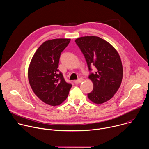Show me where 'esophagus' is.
Listing matches in <instances>:
<instances>
[{
	"mask_svg": "<svg viewBox=\"0 0 149 149\" xmlns=\"http://www.w3.org/2000/svg\"><path fill=\"white\" fill-rule=\"evenodd\" d=\"M82 81H83V78H79L78 79H77V80H75V81H74V82H75V84H79V83L81 82Z\"/></svg>",
	"mask_w": 149,
	"mask_h": 149,
	"instance_id": "1",
	"label": "esophagus"
}]
</instances>
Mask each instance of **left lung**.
Masks as SVG:
<instances>
[{"mask_svg": "<svg viewBox=\"0 0 149 149\" xmlns=\"http://www.w3.org/2000/svg\"><path fill=\"white\" fill-rule=\"evenodd\" d=\"M75 42L86 58L89 71H92V66L97 69L89 75L94 87L88 94V98L95 104L110 100L118 90L123 78L122 63L117 51L98 36L81 37Z\"/></svg>", "mask_w": 149, "mask_h": 149, "instance_id": "left-lung-1", "label": "left lung"}]
</instances>
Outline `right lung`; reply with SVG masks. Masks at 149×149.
Returning <instances> with one entry per match:
<instances>
[{
  "instance_id": "1",
  "label": "right lung",
  "mask_w": 149,
  "mask_h": 149,
  "mask_svg": "<svg viewBox=\"0 0 149 149\" xmlns=\"http://www.w3.org/2000/svg\"><path fill=\"white\" fill-rule=\"evenodd\" d=\"M70 39H54L44 42L36 50L28 69L30 86L35 95L45 103L56 106L67 98L72 87L59 71L61 52Z\"/></svg>"
}]
</instances>
